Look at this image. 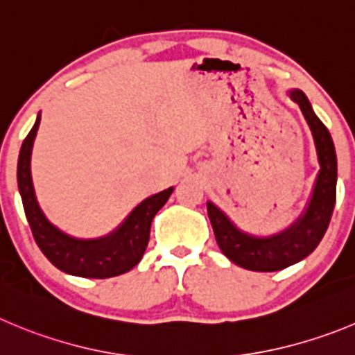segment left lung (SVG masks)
I'll return each instance as SVG.
<instances>
[{
    "mask_svg": "<svg viewBox=\"0 0 355 355\" xmlns=\"http://www.w3.org/2000/svg\"><path fill=\"white\" fill-rule=\"evenodd\" d=\"M289 98L297 103L308 128L312 131L319 161V173L312 196L300 217L284 231L271 236H256L240 230L236 224L211 201L207 203L208 217L214 227L215 240L224 256L238 266L250 271H278L300 263L310 256L322 240L334 203H336V150L326 125L320 122L303 91L291 89Z\"/></svg>",
    "mask_w": 355,
    "mask_h": 355,
    "instance_id": "8db88e82",
    "label": "left lung"
}]
</instances>
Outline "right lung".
I'll return each mask as SVG.
<instances>
[{
  "label": "right lung",
  "mask_w": 355,
  "mask_h": 355,
  "mask_svg": "<svg viewBox=\"0 0 355 355\" xmlns=\"http://www.w3.org/2000/svg\"><path fill=\"white\" fill-rule=\"evenodd\" d=\"M40 119L42 117L38 114L35 125L22 144L17 162L19 193L40 250L58 270L75 277L110 278L132 270L140 263L147 248L152 218L164 207L173 187L141 201L107 236L84 240L64 233L45 217L33 187L31 152Z\"/></svg>",
  "instance_id": "1"
}]
</instances>
